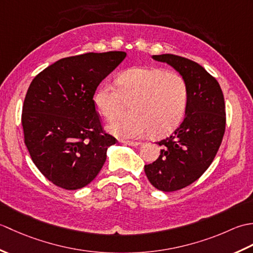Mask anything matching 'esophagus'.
<instances>
[{"label":"esophagus","mask_w":253,"mask_h":253,"mask_svg":"<svg viewBox=\"0 0 253 253\" xmlns=\"http://www.w3.org/2000/svg\"><path fill=\"white\" fill-rule=\"evenodd\" d=\"M121 142L124 144H127V146H130V147H138L141 144V142H139V141H129V140H122Z\"/></svg>","instance_id":"1"}]
</instances>
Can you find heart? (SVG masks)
Masks as SVG:
<instances>
[{
    "mask_svg": "<svg viewBox=\"0 0 253 253\" xmlns=\"http://www.w3.org/2000/svg\"><path fill=\"white\" fill-rule=\"evenodd\" d=\"M117 88L102 84L94 101L107 121L120 114L124 104L130 103L131 117L112 122L107 130L121 138H140L147 133L164 137L179 125L188 104L186 80L176 73L159 67H135L122 73Z\"/></svg>",
    "mask_w": 253,
    "mask_h": 253,
    "instance_id": "1",
    "label": "heart"
}]
</instances>
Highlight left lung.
<instances>
[{
    "label": "left lung",
    "instance_id": "1",
    "mask_svg": "<svg viewBox=\"0 0 253 253\" xmlns=\"http://www.w3.org/2000/svg\"><path fill=\"white\" fill-rule=\"evenodd\" d=\"M152 58L175 68L188 85L184 122L158 142L162 147L159 159L144 165L149 181L157 189L170 192L200 178L213 162L226 125L225 102L217 80L198 63L174 54Z\"/></svg>",
    "mask_w": 253,
    "mask_h": 253
}]
</instances>
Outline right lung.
I'll list each match as a JSON object with an SVG mask.
<instances>
[{
  "label": "right lung",
  "mask_w": 253,
  "mask_h": 253,
  "mask_svg": "<svg viewBox=\"0 0 253 253\" xmlns=\"http://www.w3.org/2000/svg\"><path fill=\"white\" fill-rule=\"evenodd\" d=\"M125 57L122 51L65 57L31 82L21 114L25 143L32 162L55 186L76 190L90 184L107 148L116 143L103 130L93 95Z\"/></svg>",
  "instance_id": "obj_1"
}]
</instances>
